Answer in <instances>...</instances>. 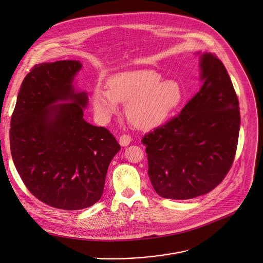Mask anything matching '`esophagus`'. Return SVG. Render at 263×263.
Segmentation results:
<instances>
[{"label":"esophagus","mask_w":263,"mask_h":263,"mask_svg":"<svg viewBox=\"0 0 263 263\" xmlns=\"http://www.w3.org/2000/svg\"><path fill=\"white\" fill-rule=\"evenodd\" d=\"M131 140H132V138H131L130 135L123 134L121 137H119V144H121L123 147H126L130 144Z\"/></svg>","instance_id":"34e87169"}]
</instances>
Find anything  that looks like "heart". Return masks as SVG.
Listing matches in <instances>:
<instances>
[{"label": "heart", "instance_id": "b5f03b06", "mask_svg": "<svg viewBox=\"0 0 263 263\" xmlns=\"http://www.w3.org/2000/svg\"><path fill=\"white\" fill-rule=\"evenodd\" d=\"M183 92L176 81H162L152 70L121 73L108 82V90L97 87L93 106L104 119L117 112L118 104L126 106L129 123L139 130H151L168 119L178 108Z\"/></svg>", "mask_w": 263, "mask_h": 263}]
</instances>
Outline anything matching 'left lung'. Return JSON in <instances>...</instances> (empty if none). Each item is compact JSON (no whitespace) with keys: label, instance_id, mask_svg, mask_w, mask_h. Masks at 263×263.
Wrapping results in <instances>:
<instances>
[{"label":"left lung","instance_id":"obj_1","mask_svg":"<svg viewBox=\"0 0 263 263\" xmlns=\"http://www.w3.org/2000/svg\"><path fill=\"white\" fill-rule=\"evenodd\" d=\"M200 90L180 113L142 137L148 175L156 193L169 199L206 194L233 164L240 127L239 102L222 62L200 57Z\"/></svg>","mask_w":263,"mask_h":263}]
</instances>
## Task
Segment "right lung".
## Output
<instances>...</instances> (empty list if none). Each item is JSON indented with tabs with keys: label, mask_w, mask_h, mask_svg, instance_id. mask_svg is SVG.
Listing matches in <instances>:
<instances>
[{
	"label": "right lung",
	"mask_w": 263,
	"mask_h": 263,
	"mask_svg": "<svg viewBox=\"0 0 263 263\" xmlns=\"http://www.w3.org/2000/svg\"><path fill=\"white\" fill-rule=\"evenodd\" d=\"M79 61L35 65L24 79L10 122L11 156L24 184L47 205L82 210L103 194L121 146L109 130L84 119L86 92L72 86ZM58 101L69 103L54 106Z\"/></svg>",
	"instance_id": "obj_1"
}]
</instances>
